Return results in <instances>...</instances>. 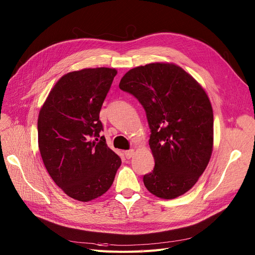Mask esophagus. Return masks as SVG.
<instances>
[{
    "instance_id": "34e87169",
    "label": "esophagus",
    "mask_w": 255,
    "mask_h": 255,
    "mask_svg": "<svg viewBox=\"0 0 255 255\" xmlns=\"http://www.w3.org/2000/svg\"><path fill=\"white\" fill-rule=\"evenodd\" d=\"M124 155H125V157H126L127 159H130L133 155H134V151H133V150L125 151V152H124Z\"/></svg>"
}]
</instances>
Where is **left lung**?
Here are the masks:
<instances>
[{
  "instance_id": "1",
  "label": "left lung",
  "mask_w": 255,
  "mask_h": 255,
  "mask_svg": "<svg viewBox=\"0 0 255 255\" xmlns=\"http://www.w3.org/2000/svg\"><path fill=\"white\" fill-rule=\"evenodd\" d=\"M119 87L142 105L151 130L155 166L143 176L145 188L165 199L184 194L203 175L213 150V110L205 90L168 63L133 68Z\"/></svg>"
}]
</instances>
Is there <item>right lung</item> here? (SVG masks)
Wrapping results in <instances>:
<instances>
[{"instance_id":"1","label":"right lung","mask_w":255,"mask_h":255,"mask_svg":"<svg viewBox=\"0 0 255 255\" xmlns=\"http://www.w3.org/2000/svg\"><path fill=\"white\" fill-rule=\"evenodd\" d=\"M116 69L89 68L65 74L38 118V143L51 179L68 196L89 202L111 188L121 158L100 136L99 120Z\"/></svg>"}]
</instances>
